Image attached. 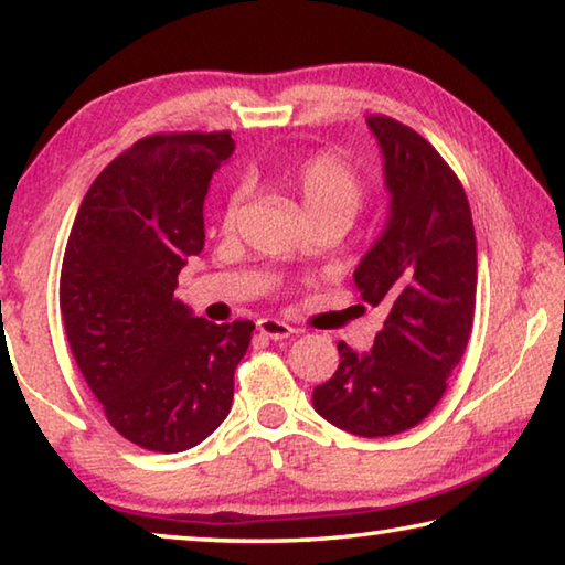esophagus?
Masks as SVG:
<instances>
[{
  "label": "esophagus",
  "mask_w": 565,
  "mask_h": 565,
  "mask_svg": "<svg viewBox=\"0 0 565 565\" xmlns=\"http://www.w3.org/2000/svg\"><path fill=\"white\" fill-rule=\"evenodd\" d=\"M256 329H259L262 337L266 339H274V341H281V339H289L291 333H296L294 327H289L286 321H279V319H259L256 321Z\"/></svg>",
  "instance_id": "obj_1"
}]
</instances>
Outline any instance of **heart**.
Instances as JSON below:
<instances>
[{
  "instance_id": "obj_1",
  "label": "heart",
  "mask_w": 565,
  "mask_h": 565,
  "mask_svg": "<svg viewBox=\"0 0 565 565\" xmlns=\"http://www.w3.org/2000/svg\"><path fill=\"white\" fill-rule=\"evenodd\" d=\"M303 206L309 222L319 218H339L349 224L363 202V184L356 171H353L341 157L331 151H317V154L301 159L294 169L281 177ZM246 199V189L236 186L226 196L222 212V228L232 232L238 222Z\"/></svg>"
}]
</instances>
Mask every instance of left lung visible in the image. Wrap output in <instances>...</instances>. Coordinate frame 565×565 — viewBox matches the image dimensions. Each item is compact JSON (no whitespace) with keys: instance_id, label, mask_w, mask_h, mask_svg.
<instances>
[{"instance_id":"1","label":"left lung","mask_w":565,"mask_h":565,"mask_svg":"<svg viewBox=\"0 0 565 565\" xmlns=\"http://www.w3.org/2000/svg\"><path fill=\"white\" fill-rule=\"evenodd\" d=\"M384 154L388 218L353 271L361 299L388 309L369 353L339 341L341 363L313 408L343 431L394 436L420 424L461 361L476 311L471 206L441 154L406 124L366 119Z\"/></svg>"}]
</instances>
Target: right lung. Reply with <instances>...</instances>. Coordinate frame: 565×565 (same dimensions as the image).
I'll return each instance as SVG.
<instances>
[{"mask_svg":"<svg viewBox=\"0 0 565 565\" xmlns=\"http://www.w3.org/2000/svg\"><path fill=\"white\" fill-rule=\"evenodd\" d=\"M228 131L154 134L94 179L64 248L60 309L72 356L109 424L179 454L228 416L252 321L194 317L174 289L204 248V196Z\"/></svg>","mask_w":565,"mask_h":565,"instance_id":"1","label":"right lung"}]
</instances>
